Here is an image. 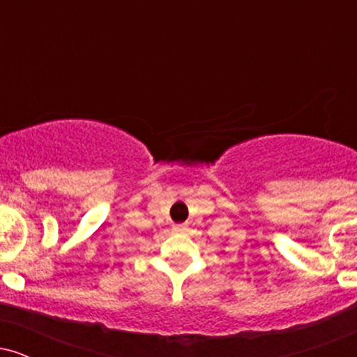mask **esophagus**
Here are the masks:
<instances>
[{
    "label": "esophagus",
    "mask_w": 357,
    "mask_h": 357,
    "mask_svg": "<svg viewBox=\"0 0 357 357\" xmlns=\"http://www.w3.org/2000/svg\"><path fill=\"white\" fill-rule=\"evenodd\" d=\"M173 230L178 231V233H181V231H184V225H174Z\"/></svg>",
    "instance_id": "esophagus-1"
}]
</instances>
